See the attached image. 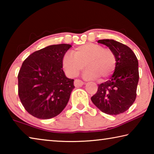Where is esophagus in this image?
<instances>
[{"label": "esophagus", "mask_w": 154, "mask_h": 154, "mask_svg": "<svg viewBox=\"0 0 154 154\" xmlns=\"http://www.w3.org/2000/svg\"><path fill=\"white\" fill-rule=\"evenodd\" d=\"M74 84L75 87H79V86H82V85L84 84V82H83L82 81H81L79 79H76L75 80Z\"/></svg>", "instance_id": "esophagus-1"}]
</instances>
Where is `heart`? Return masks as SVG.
Listing matches in <instances>:
<instances>
[{
	"label": "heart",
	"instance_id": "b5f03b06",
	"mask_svg": "<svg viewBox=\"0 0 154 154\" xmlns=\"http://www.w3.org/2000/svg\"><path fill=\"white\" fill-rule=\"evenodd\" d=\"M73 55L64 54L62 65L69 77H75L85 66L88 67L83 73L86 79L98 78L103 82L113 73L116 66V57L114 52L99 44L88 43L77 47L73 50Z\"/></svg>",
	"mask_w": 154,
	"mask_h": 154
}]
</instances>
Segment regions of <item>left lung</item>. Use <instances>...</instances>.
<instances>
[{
  "instance_id": "left-lung-1",
  "label": "left lung",
  "mask_w": 154,
  "mask_h": 154,
  "mask_svg": "<svg viewBox=\"0 0 154 154\" xmlns=\"http://www.w3.org/2000/svg\"><path fill=\"white\" fill-rule=\"evenodd\" d=\"M114 52L116 66L109 80L98 85L91 100L103 113L116 116L124 113L134 103L139 82V63L131 49L113 39L98 40Z\"/></svg>"
}]
</instances>
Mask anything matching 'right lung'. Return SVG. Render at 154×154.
<instances>
[{
	"instance_id": "1",
	"label": "right lung",
	"mask_w": 154,
	"mask_h": 154,
	"mask_svg": "<svg viewBox=\"0 0 154 154\" xmlns=\"http://www.w3.org/2000/svg\"><path fill=\"white\" fill-rule=\"evenodd\" d=\"M71 48L58 44L36 51L23 62L18 73V94L24 109L35 118H54L66 106L74 79L66 77L62 60Z\"/></svg>"
}]
</instances>
